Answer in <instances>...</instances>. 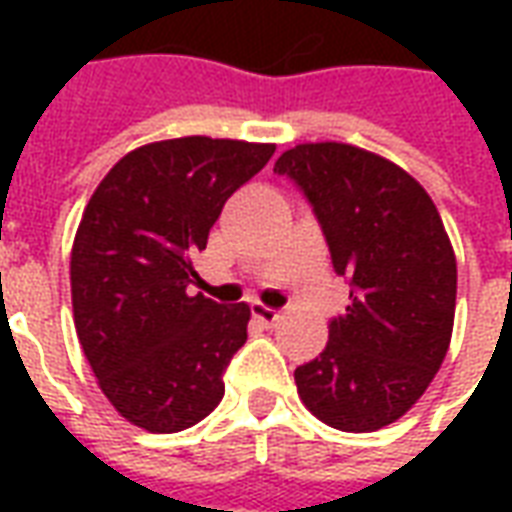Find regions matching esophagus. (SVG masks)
<instances>
[{
	"instance_id": "34e87169",
	"label": "esophagus",
	"mask_w": 512,
	"mask_h": 512,
	"mask_svg": "<svg viewBox=\"0 0 512 512\" xmlns=\"http://www.w3.org/2000/svg\"><path fill=\"white\" fill-rule=\"evenodd\" d=\"M252 315H255V318L260 323H266V326H274V323H277L279 318H282V312L271 310V307H266V304H260V301H255V304H252Z\"/></svg>"
}]
</instances>
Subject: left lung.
<instances>
[{
  "label": "left lung",
  "mask_w": 512,
  "mask_h": 512,
  "mask_svg": "<svg viewBox=\"0 0 512 512\" xmlns=\"http://www.w3.org/2000/svg\"><path fill=\"white\" fill-rule=\"evenodd\" d=\"M312 205L351 285L329 343L296 367L315 417L348 433L395 422L417 403L447 356L458 266L436 205L392 161L343 142H310L274 164Z\"/></svg>",
  "instance_id": "left-lung-1"
}]
</instances>
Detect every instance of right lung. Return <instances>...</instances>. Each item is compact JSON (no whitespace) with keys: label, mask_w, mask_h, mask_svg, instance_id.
Returning <instances> with one entry per match:
<instances>
[{"label":"right lung","mask_w":512,"mask_h":512,"mask_svg":"<svg viewBox=\"0 0 512 512\" xmlns=\"http://www.w3.org/2000/svg\"><path fill=\"white\" fill-rule=\"evenodd\" d=\"M274 145L180 136L131 150L84 208L71 252L73 323L120 417L178 433L219 406L249 307L191 296L194 255Z\"/></svg>","instance_id":"1"}]
</instances>
